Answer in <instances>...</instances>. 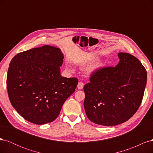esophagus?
Wrapping results in <instances>:
<instances>
[{
	"label": "esophagus",
	"mask_w": 153,
	"mask_h": 153,
	"mask_svg": "<svg viewBox=\"0 0 153 153\" xmlns=\"http://www.w3.org/2000/svg\"><path fill=\"white\" fill-rule=\"evenodd\" d=\"M84 83L82 82H78L77 87H78V89H83V87H84Z\"/></svg>",
	"instance_id": "34e87169"
}]
</instances>
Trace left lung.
<instances>
[{
	"instance_id": "left-lung-1",
	"label": "left lung",
	"mask_w": 153,
	"mask_h": 153,
	"mask_svg": "<svg viewBox=\"0 0 153 153\" xmlns=\"http://www.w3.org/2000/svg\"><path fill=\"white\" fill-rule=\"evenodd\" d=\"M115 67L95 71L84 87V108L91 121L115 126L127 121L142 103L147 83V71L137 58L119 53Z\"/></svg>"
}]
</instances>
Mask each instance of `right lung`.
Wrapping results in <instances>:
<instances>
[{
	"instance_id": "right-lung-1",
	"label": "right lung",
	"mask_w": 153,
	"mask_h": 153,
	"mask_svg": "<svg viewBox=\"0 0 153 153\" xmlns=\"http://www.w3.org/2000/svg\"><path fill=\"white\" fill-rule=\"evenodd\" d=\"M63 59L61 50L50 45L20 52L12 59L6 80L9 98L27 121L36 124L53 121L75 91L77 78L61 75Z\"/></svg>"
}]
</instances>
